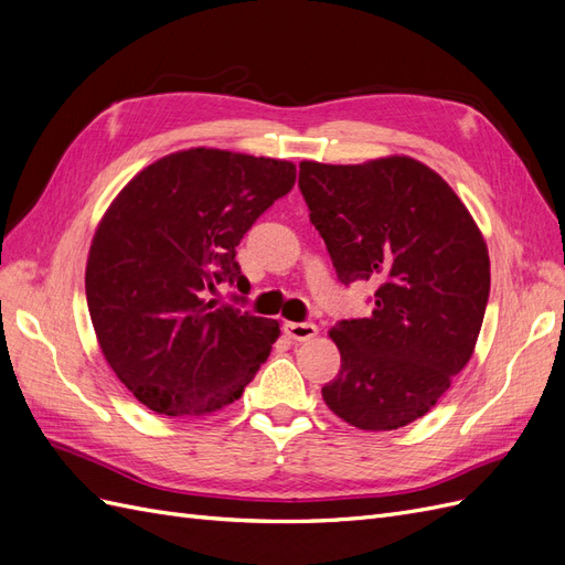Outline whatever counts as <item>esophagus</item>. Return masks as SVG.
Masks as SVG:
<instances>
[{
	"label": "esophagus",
	"mask_w": 565,
	"mask_h": 565,
	"mask_svg": "<svg viewBox=\"0 0 565 565\" xmlns=\"http://www.w3.org/2000/svg\"><path fill=\"white\" fill-rule=\"evenodd\" d=\"M285 334L295 341H309L318 334L313 322H285Z\"/></svg>",
	"instance_id": "obj_1"
}]
</instances>
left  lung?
I'll use <instances>...</instances> for the list:
<instances>
[{
  "instance_id": "left-lung-1",
  "label": "left lung",
  "mask_w": 565,
  "mask_h": 565,
  "mask_svg": "<svg viewBox=\"0 0 565 565\" xmlns=\"http://www.w3.org/2000/svg\"><path fill=\"white\" fill-rule=\"evenodd\" d=\"M299 188L337 278L377 285L367 318L330 330L341 367L322 398L358 429H401L429 413L473 353L490 295L483 235L452 188L405 156L303 160Z\"/></svg>"
}]
</instances>
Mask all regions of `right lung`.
<instances>
[{
    "label": "right lung",
    "instance_id": "add662e5",
    "mask_svg": "<svg viewBox=\"0 0 565 565\" xmlns=\"http://www.w3.org/2000/svg\"><path fill=\"white\" fill-rule=\"evenodd\" d=\"M297 167L191 148L148 164L100 218L87 303L98 347L134 398L167 417H202L243 396L266 363L278 320L207 301L245 285L235 247Z\"/></svg>",
    "mask_w": 565,
    "mask_h": 565
}]
</instances>
